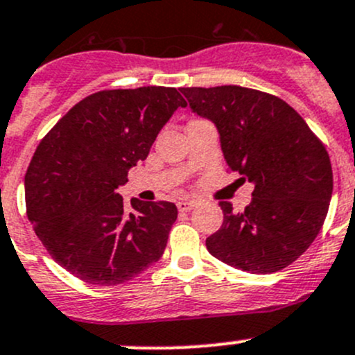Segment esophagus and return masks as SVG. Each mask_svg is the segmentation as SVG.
<instances>
[{"label":"esophagus","instance_id":"1","mask_svg":"<svg viewBox=\"0 0 355 355\" xmlns=\"http://www.w3.org/2000/svg\"><path fill=\"white\" fill-rule=\"evenodd\" d=\"M194 206H196V202H194V200H191V199L178 200V202H177V207H178V211H180V213H189L191 209H194Z\"/></svg>","mask_w":355,"mask_h":355}]
</instances>
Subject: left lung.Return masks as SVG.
<instances>
[{"label": "left lung", "instance_id": "1", "mask_svg": "<svg viewBox=\"0 0 355 355\" xmlns=\"http://www.w3.org/2000/svg\"><path fill=\"white\" fill-rule=\"evenodd\" d=\"M191 108L214 121L228 171L254 184L252 200L206 239L211 256L247 273L280 271L302 256L330 207L327 148L284 99L241 85L182 87Z\"/></svg>", "mask_w": 355, "mask_h": 355}]
</instances>
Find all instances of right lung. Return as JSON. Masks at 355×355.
Here are the masks:
<instances>
[{
  "mask_svg": "<svg viewBox=\"0 0 355 355\" xmlns=\"http://www.w3.org/2000/svg\"><path fill=\"white\" fill-rule=\"evenodd\" d=\"M178 106L187 103L175 87L106 89L78 101L39 142L25 173L27 216L49 256L78 280L113 287L163 256L177 206L132 199L127 211L116 189Z\"/></svg>",
  "mask_w": 355,
  "mask_h": 355,
  "instance_id": "obj_1",
  "label": "right lung"
}]
</instances>
